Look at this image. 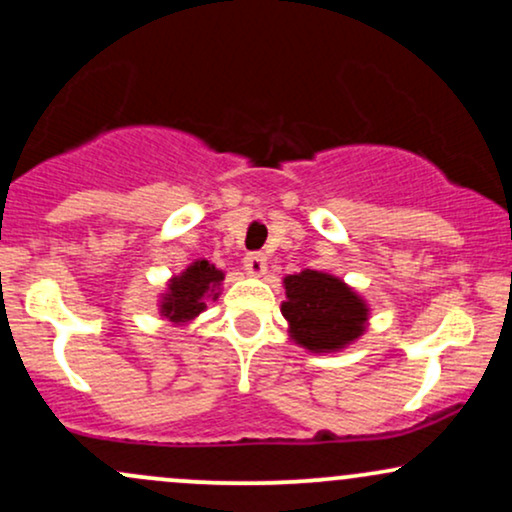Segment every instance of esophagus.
<instances>
[{"label": "esophagus", "instance_id": "obj_1", "mask_svg": "<svg viewBox=\"0 0 512 512\" xmlns=\"http://www.w3.org/2000/svg\"><path fill=\"white\" fill-rule=\"evenodd\" d=\"M243 264H245V269H248L250 274L260 276V274L267 272V255H264V252H248Z\"/></svg>", "mask_w": 512, "mask_h": 512}]
</instances>
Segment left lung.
I'll use <instances>...</instances> for the list:
<instances>
[{
  "mask_svg": "<svg viewBox=\"0 0 512 512\" xmlns=\"http://www.w3.org/2000/svg\"><path fill=\"white\" fill-rule=\"evenodd\" d=\"M286 303L281 313L291 337L310 351H334L354 342L366 325V305L337 276L305 269L286 276Z\"/></svg>",
  "mask_w": 512,
  "mask_h": 512,
  "instance_id": "8db88e82",
  "label": "left lung"
}]
</instances>
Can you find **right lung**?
<instances>
[{
    "mask_svg": "<svg viewBox=\"0 0 512 512\" xmlns=\"http://www.w3.org/2000/svg\"><path fill=\"white\" fill-rule=\"evenodd\" d=\"M223 279V272L211 267L207 260H199L187 267L182 276H175L168 286V296L163 301L161 313L173 322H185L207 308L204 296L209 286H216Z\"/></svg>",
    "mask_w": 512,
    "mask_h": 512,
    "instance_id": "1",
    "label": "right lung"
}]
</instances>
